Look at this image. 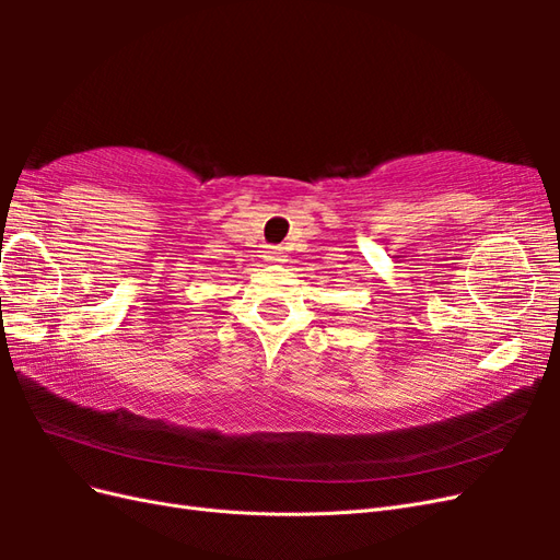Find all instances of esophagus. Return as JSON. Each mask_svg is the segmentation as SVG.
<instances>
[{
  "label": "esophagus",
  "instance_id": "34e87169",
  "mask_svg": "<svg viewBox=\"0 0 560 560\" xmlns=\"http://www.w3.org/2000/svg\"><path fill=\"white\" fill-rule=\"evenodd\" d=\"M266 261H270V264H282V261H284V252H282V247H268V252H266Z\"/></svg>",
  "mask_w": 560,
  "mask_h": 560
}]
</instances>
